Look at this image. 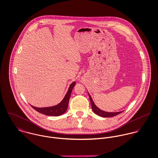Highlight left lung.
I'll return each instance as SVG.
<instances>
[{
	"label": "left lung",
	"mask_w": 158,
	"mask_h": 158,
	"mask_svg": "<svg viewBox=\"0 0 158 158\" xmlns=\"http://www.w3.org/2000/svg\"><path fill=\"white\" fill-rule=\"evenodd\" d=\"M89 99H90V101H91V106H92V109L93 110V111L97 114L98 115L100 116H102V117H113V116H114L116 115H118L119 114V113H122L123 111H119V112H106V111H104L101 110H100L99 108H98L96 105L94 104L91 96L89 94Z\"/></svg>",
	"instance_id": "left-lung-1"
}]
</instances>
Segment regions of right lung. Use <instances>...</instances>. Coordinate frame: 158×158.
Segmentation results:
<instances>
[{
	"mask_svg": "<svg viewBox=\"0 0 158 158\" xmlns=\"http://www.w3.org/2000/svg\"><path fill=\"white\" fill-rule=\"evenodd\" d=\"M75 84H76L75 81H73L70 85L68 91H67L66 95L65 96L64 99L58 105H55L53 106H50V107H45V108H37V107L34 106L32 105H31V106L34 110L37 111L38 112L44 114L47 116H60V115L64 114L67 109L69 99H70V97L71 95V93H72V89L74 87V86L75 85Z\"/></svg>",
	"mask_w": 158,
	"mask_h": 158,
	"instance_id": "add662e5",
	"label": "right lung"
}]
</instances>
